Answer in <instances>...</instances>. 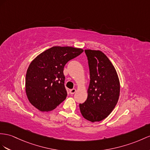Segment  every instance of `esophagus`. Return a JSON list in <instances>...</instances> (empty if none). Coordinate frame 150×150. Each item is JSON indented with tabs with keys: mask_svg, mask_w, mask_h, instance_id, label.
Listing matches in <instances>:
<instances>
[{
	"mask_svg": "<svg viewBox=\"0 0 150 150\" xmlns=\"http://www.w3.org/2000/svg\"><path fill=\"white\" fill-rule=\"evenodd\" d=\"M76 93V89H70V93L71 94H74Z\"/></svg>",
	"mask_w": 150,
	"mask_h": 150,
	"instance_id": "1",
	"label": "esophagus"
}]
</instances>
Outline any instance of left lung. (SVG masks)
<instances>
[{"label": "left lung", "instance_id": "left-lung-1", "mask_svg": "<svg viewBox=\"0 0 150 150\" xmlns=\"http://www.w3.org/2000/svg\"><path fill=\"white\" fill-rule=\"evenodd\" d=\"M90 73L87 98L80 104L83 118L92 122H99L112 113L120 95V81L116 70L101 51L86 49Z\"/></svg>", "mask_w": 150, "mask_h": 150}]
</instances>
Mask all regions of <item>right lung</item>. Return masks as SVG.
Masks as SVG:
<instances>
[{"instance_id": "obj_1", "label": "right lung", "mask_w": 150, "mask_h": 150, "mask_svg": "<svg viewBox=\"0 0 150 150\" xmlns=\"http://www.w3.org/2000/svg\"><path fill=\"white\" fill-rule=\"evenodd\" d=\"M83 51L82 49L69 46H54L32 61L26 71L25 90L33 106L41 112H49L66 99L64 65Z\"/></svg>"}]
</instances>
